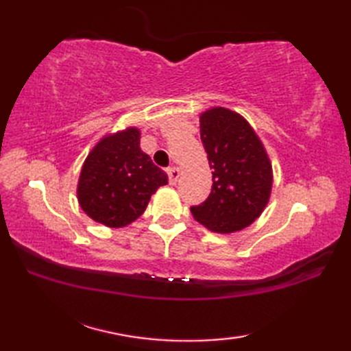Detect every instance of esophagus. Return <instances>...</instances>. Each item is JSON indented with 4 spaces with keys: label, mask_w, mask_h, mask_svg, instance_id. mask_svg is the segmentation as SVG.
Segmentation results:
<instances>
[{
    "label": "esophagus",
    "mask_w": 351,
    "mask_h": 351,
    "mask_svg": "<svg viewBox=\"0 0 351 351\" xmlns=\"http://www.w3.org/2000/svg\"><path fill=\"white\" fill-rule=\"evenodd\" d=\"M167 173H169V181H170V184L175 185V184L178 182V180H180V175H181L180 169H178V167H170V169L167 170Z\"/></svg>",
    "instance_id": "obj_1"
}]
</instances>
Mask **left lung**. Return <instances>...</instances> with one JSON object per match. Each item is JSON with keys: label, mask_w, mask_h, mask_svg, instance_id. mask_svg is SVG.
<instances>
[{"label": "left lung", "mask_w": 351, "mask_h": 351, "mask_svg": "<svg viewBox=\"0 0 351 351\" xmlns=\"http://www.w3.org/2000/svg\"><path fill=\"white\" fill-rule=\"evenodd\" d=\"M199 123L213 189L202 205L191 206V214L211 232H238L250 226L270 200L271 161L255 130L237 111L208 108Z\"/></svg>", "instance_id": "1"}]
</instances>
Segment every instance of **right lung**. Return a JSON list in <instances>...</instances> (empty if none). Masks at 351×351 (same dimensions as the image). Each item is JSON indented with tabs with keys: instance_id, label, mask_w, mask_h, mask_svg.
I'll return each mask as SVG.
<instances>
[{
	"instance_id": "obj_1",
	"label": "right lung",
	"mask_w": 351,
	"mask_h": 351,
	"mask_svg": "<svg viewBox=\"0 0 351 351\" xmlns=\"http://www.w3.org/2000/svg\"><path fill=\"white\" fill-rule=\"evenodd\" d=\"M169 178L140 149V130L128 126L104 136L81 167L77 197L88 217L123 228L145 213L151 196Z\"/></svg>"
}]
</instances>
